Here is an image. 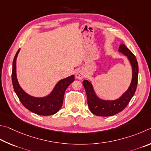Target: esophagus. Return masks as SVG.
Returning <instances> with one entry per match:
<instances>
[{"label": "esophagus", "instance_id": "esophagus-1", "mask_svg": "<svg viewBox=\"0 0 151 151\" xmlns=\"http://www.w3.org/2000/svg\"><path fill=\"white\" fill-rule=\"evenodd\" d=\"M85 77L84 73L81 70H78L76 71V78L78 79V80H82V79Z\"/></svg>", "mask_w": 151, "mask_h": 151}]
</instances>
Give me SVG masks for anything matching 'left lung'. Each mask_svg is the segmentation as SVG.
I'll return each instance as SVG.
<instances>
[{
  "instance_id": "8db88e82",
  "label": "left lung",
  "mask_w": 151,
  "mask_h": 151,
  "mask_svg": "<svg viewBox=\"0 0 151 151\" xmlns=\"http://www.w3.org/2000/svg\"><path fill=\"white\" fill-rule=\"evenodd\" d=\"M118 51L127 56L132 68V79L130 86L119 98L113 100L101 99L97 96L91 81L84 80L83 85L86 89L88 104L91 112L97 116L109 117L117 114L125 109L135 93L138 81L139 66L137 59L124 44H120Z\"/></svg>"
}]
</instances>
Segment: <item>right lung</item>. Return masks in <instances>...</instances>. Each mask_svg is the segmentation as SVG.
Returning a JSON list of instances; mask_svg holds the SVG:
<instances>
[{"mask_svg":"<svg viewBox=\"0 0 151 151\" xmlns=\"http://www.w3.org/2000/svg\"><path fill=\"white\" fill-rule=\"evenodd\" d=\"M20 49L16 54L12 63V81L16 94L26 109L40 115H52L56 113L62 107L65 91L68 87L74 81V76L63 78L55 84L52 91L44 97L32 96L21 88L17 75V59Z\"/></svg>","mask_w":151,"mask_h":151,"instance_id":"add662e5","label":"right lung"}]
</instances>
